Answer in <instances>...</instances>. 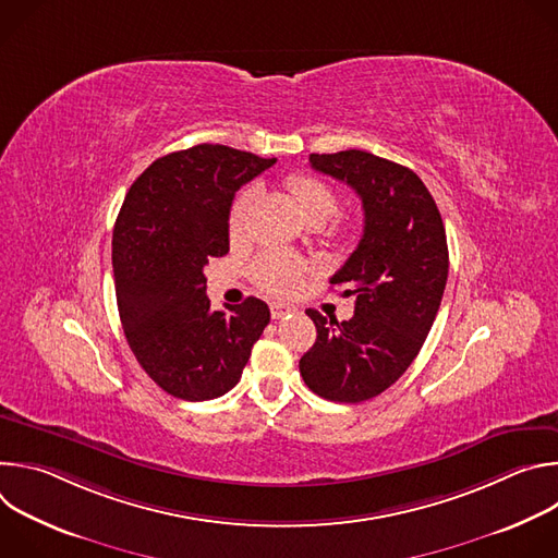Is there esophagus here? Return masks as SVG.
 I'll return each instance as SVG.
<instances>
[{"label": "esophagus", "mask_w": 558, "mask_h": 558, "mask_svg": "<svg viewBox=\"0 0 558 558\" xmlns=\"http://www.w3.org/2000/svg\"><path fill=\"white\" fill-rule=\"evenodd\" d=\"M269 311H271V317H274V320H280V317H284V315H289V313H291V306L280 304V302H271V304H269Z\"/></svg>", "instance_id": "34e87169"}]
</instances>
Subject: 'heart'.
<instances>
[{
    "instance_id": "heart-1",
    "label": "heart",
    "mask_w": 558,
    "mask_h": 558,
    "mask_svg": "<svg viewBox=\"0 0 558 558\" xmlns=\"http://www.w3.org/2000/svg\"><path fill=\"white\" fill-rule=\"evenodd\" d=\"M284 185L306 222H325L338 211V196L331 190V185H327L323 179H317L313 174H291ZM254 198H256V192L250 187L238 194L235 201L231 203V209H229L231 241H243L245 238ZM302 276H304V267L298 260L276 252L258 256L252 265V278L256 280V284L274 295H287L293 289H298V284L302 282Z\"/></svg>"
}]
</instances>
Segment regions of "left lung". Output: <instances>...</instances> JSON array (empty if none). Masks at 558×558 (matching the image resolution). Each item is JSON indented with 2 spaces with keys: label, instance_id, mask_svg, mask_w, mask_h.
Masks as SVG:
<instances>
[{
  "label": "left lung",
  "instance_id": "obj_1",
  "mask_svg": "<svg viewBox=\"0 0 558 558\" xmlns=\"http://www.w3.org/2000/svg\"><path fill=\"white\" fill-rule=\"evenodd\" d=\"M311 168L357 192L364 233L331 284L355 295L351 320L306 308L317 338L300 360L304 384L325 400L366 402L417 357L448 280L441 214L422 179L364 149L311 154Z\"/></svg>",
  "mask_w": 558,
  "mask_h": 558
}]
</instances>
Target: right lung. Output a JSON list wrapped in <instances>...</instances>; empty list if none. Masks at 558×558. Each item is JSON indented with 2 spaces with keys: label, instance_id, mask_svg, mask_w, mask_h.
<instances>
[{
  "label": "right lung",
  "instance_id": "add662e5",
  "mask_svg": "<svg viewBox=\"0 0 558 558\" xmlns=\"http://www.w3.org/2000/svg\"><path fill=\"white\" fill-rule=\"evenodd\" d=\"M274 163L211 143L172 151L132 183L117 216L112 267L123 333L143 371L179 400L231 390L269 325L258 298L214 311L203 269L229 252L233 194Z\"/></svg>",
  "mask_w": 558,
  "mask_h": 558
}]
</instances>
